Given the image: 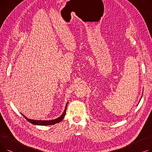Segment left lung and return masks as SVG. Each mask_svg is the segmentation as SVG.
<instances>
[{"label": "left lung", "mask_w": 152, "mask_h": 152, "mask_svg": "<svg viewBox=\"0 0 152 152\" xmlns=\"http://www.w3.org/2000/svg\"><path fill=\"white\" fill-rule=\"evenodd\" d=\"M142 95H143V94H142ZM142 97H141V98H140V99H142Z\"/></svg>", "instance_id": "left-lung-1"}]
</instances>
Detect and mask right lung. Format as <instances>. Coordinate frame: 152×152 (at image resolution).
<instances>
[{
    "label": "right lung",
    "instance_id": "1",
    "mask_svg": "<svg viewBox=\"0 0 152 152\" xmlns=\"http://www.w3.org/2000/svg\"><path fill=\"white\" fill-rule=\"evenodd\" d=\"M68 102L66 103V107L65 108V110H64V111H63L62 115L60 117L56 118L55 119H52V120H36V119H31L28 118L26 116H25L22 113H21V115L23 116L24 118H25V119H26L29 123H31V124H34V125H39V126L53 125L55 124L58 123L60 121H61L62 119L64 118V117H65V114H66V107H67V105H68Z\"/></svg>",
    "mask_w": 152,
    "mask_h": 152
}]
</instances>
